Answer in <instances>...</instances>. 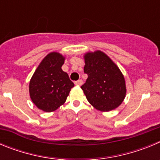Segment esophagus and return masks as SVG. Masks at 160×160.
<instances>
[{"label": "esophagus", "mask_w": 160, "mask_h": 160, "mask_svg": "<svg viewBox=\"0 0 160 160\" xmlns=\"http://www.w3.org/2000/svg\"><path fill=\"white\" fill-rule=\"evenodd\" d=\"M82 83H83L82 80V79H79V80H78V81H76L75 82H74V84L77 85V86H82Z\"/></svg>", "instance_id": "esophagus-1"}]
</instances>
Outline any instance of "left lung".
Masks as SVG:
<instances>
[{
    "label": "left lung",
    "mask_w": 160,
    "mask_h": 160,
    "mask_svg": "<svg viewBox=\"0 0 160 160\" xmlns=\"http://www.w3.org/2000/svg\"><path fill=\"white\" fill-rule=\"evenodd\" d=\"M85 63L88 78L81 88L89 102L102 111L118 107L126 95L125 80L118 66L101 51L87 53Z\"/></svg>",
    "instance_id": "8db88e82"
}]
</instances>
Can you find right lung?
Wrapping results in <instances>:
<instances>
[{
    "label": "right lung",
    "mask_w": 160,
    "mask_h": 160,
    "mask_svg": "<svg viewBox=\"0 0 160 160\" xmlns=\"http://www.w3.org/2000/svg\"><path fill=\"white\" fill-rule=\"evenodd\" d=\"M64 58L58 53H50L42 60L29 82L32 102L46 112L57 110L66 102L74 87L67 73L62 70Z\"/></svg>",
    "instance_id": "right-lung-1"
}]
</instances>
